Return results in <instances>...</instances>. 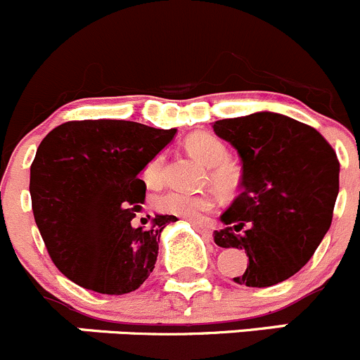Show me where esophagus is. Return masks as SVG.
Masks as SVG:
<instances>
[{
	"mask_svg": "<svg viewBox=\"0 0 360 360\" xmlns=\"http://www.w3.org/2000/svg\"><path fill=\"white\" fill-rule=\"evenodd\" d=\"M191 225L195 226V229L198 230V232L202 233V236L205 237V239H209L211 240L212 239V232L211 230H209V226H205V225H202V223H198V221H191Z\"/></svg>",
	"mask_w": 360,
	"mask_h": 360,
	"instance_id": "esophagus-1",
	"label": "esophagus"
}]
</instances>
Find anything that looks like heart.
<instances>
[{"label":"heart","mask_w":360,"mask_h":360,"mask_svg":"<svg viewBox=\"0 0 360 360\" xmlns=\"http://www.w3.org/2000/svg\"><path fill=\"white\" fill-rule=\"evenodd\" d=\"M186 149L205 165L212 167L211 177L219 188H229L233 183V174L229 165L221 163L226 156V148L218 137L205 131L191 134L186 139ZM142 177L149 186H160L163 183V156L156 155L142 170ZM216 205V198L209 193H186L172 190L160 195L155 200V207L163 214L179 216V218L200 221Z\"/></svg>","instance_id":"heart-1"}]
</instances>
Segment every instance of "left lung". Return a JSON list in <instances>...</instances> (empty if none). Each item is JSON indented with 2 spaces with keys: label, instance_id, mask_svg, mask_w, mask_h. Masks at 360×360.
Masks as SVG:
<instances>
[{
  "label": "left lung",
  "instance_id": "8db88e82",
  "mask_svg": "<svg viewBox=\"0 0 360 360\" xmlns=\"http://www.w3.org/2000/svg\"><path fill=\"white\" fill-rule=\"evenodd\" d=\"M212 130L243 163L240 193L219 216L225 229L214 230V243L246 251L250 264L236 283H281L329 230L340 191L336 153L315 128L276 112L216 121Z\"/></svg>",
  "mask_w": 360,
  "mask_h": 360
}]
</instances>
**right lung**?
Listing matches in <instances>:
<instances>
[{
	"label": "right lung",
	"mask_w": 360,
	"mask_h": 360,
	"mask_svg": "<svg viewBox=\"0 0 360 360\" xmlns=\"http://www.w3.org/2000/svg\"><path fill=\"white\" fill-rule=\"evenodd\" d=\"M172 130L134 121H68L37 149L30 174L34 221L56 267L98 294L134 292L153 273L162 230L176 216L131 225L146 198L139 179ZM149 218V216H148Z\"/></svg>",
	"instance_id": "1"
}]
</instances>
